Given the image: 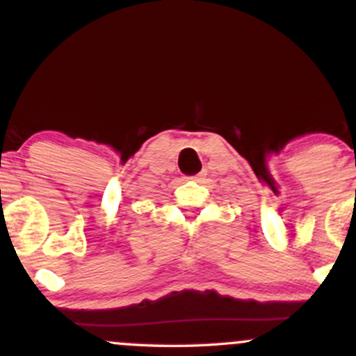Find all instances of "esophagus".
Instances as JSON below:
<instances>
[{
    "mask_svg": "<svg viewBox=\"0 0 356 356\" xmlns=\"http://www.w3.org/2000/svg\"><path fill=\"white\" fill-rule=\"evenodd\" d=\"M204 175H207V172H201V174H198V175H195V177H191L193 179V181H201V179H203L204 177Z\"/></svg>",
    "mask_w": 356,
    "mask_h": 356,
    "instance_id": "34e87169",
    "label": "esophagus"
}]
</instances>
